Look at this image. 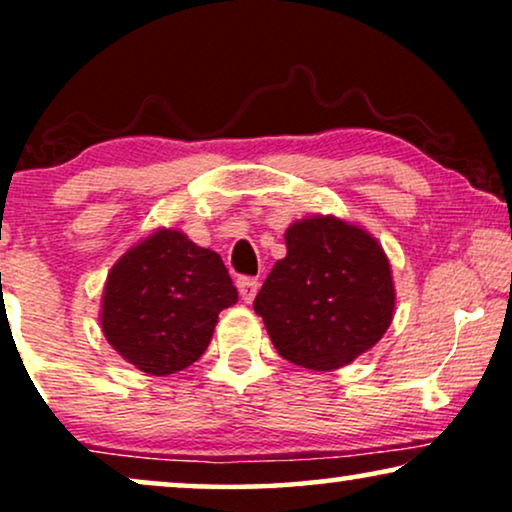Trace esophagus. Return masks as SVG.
<instances>
[{
    "label": "esophagus",
    "mask_w": 512,
    "mask_h": 512,
    "mask_svg": "<svg viewBox=\"0 0 512 512\" xmlns=\"http://www.w3.org/2000/svg\"><path fill=\"white\" fill-rule=\"evenodd\" d=\"M258 289H261V282L254 277H240L237 279V291H240V298L244 303H251V300L256 298Z\"/></svg>",
    "instance_id": "obj_1"
}]
</instances>
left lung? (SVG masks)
<instances>
[{
	"label": "left lung",
	"mask_w": 512,
	"mask_h": 512,
	"mask_svg": "<svg viewBox=\"0 0 512 512\" xmlns=\"http://www.w3.org/2000/svg\"><path fill=\"white\" fill-rule=\"evenodd\" d=\"M286 256L254 300L286 361L335 370L368 352L394 319L389 258L368 230L338 216H312L284 233Z\"/></svg>",
	"instance_id": "8db88e82"
}]
</instances>
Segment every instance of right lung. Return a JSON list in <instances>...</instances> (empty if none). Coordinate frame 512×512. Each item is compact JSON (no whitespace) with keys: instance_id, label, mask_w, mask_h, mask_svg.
<instances>
[{"instance_id":"right-lung-1","label":"right lung","mask_w":512,"mask_h":512,"mask_svg":"<svg viewBox=\"0 0 512 512\" xmlns=\"http://www.w3.org/2000/svg\"><path fill=\"white\" fill-rule=\"evenodd\" d=\"M235 303L237 289L216 251L158 228L111 268L102 333L142 373L172 375L205 354L219 312Z\"/></svg>"}]
</instances>
